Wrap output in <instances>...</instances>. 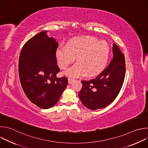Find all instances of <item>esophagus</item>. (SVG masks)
I'll return each mask as SVG.
<instances>
[{
    "label": "esophagus",
    "instance_id": "obj_1",
    "mask_svg": "<svg viewBox=\"0 0 148 148\" xmlns=\"http://www.w3.org/2000/svg\"><path fill=\"white\" fill-rule=\"evenodd\" d=\"M74 81V78H73L69 77V78H68V82H69V84H71V83H72Z\"/></svg>",
    "mask_w": 148,
    "mask_h": 148
}]
</instances>
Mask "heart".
I'll return each mask as SVG.
<instances>
[{
  "label": "heart",
  "mask_w": 148,
  "mask_h": 148,
  "mask_svg": "<svg viewBox=\"0 0 148 148\" xmlns=\"http://www.w3.org/2000/svg\"><path fill=\"white\" fill-rule=\"evenodd\" d=\"M110 54L107 42L91 36L73 38L67 46H59L56 50V57L61 69L67 68L77 57V62L63 71V74L71 77L97 75L106 66Z\"/></svg>",
  "instance_id": "obj_1"
}]
</instances>
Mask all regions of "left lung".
Masks as SVG:
<instances>
[{"label":"left lung","instance_id":"8db88e82","mask_svg":"<svg viewBox=\"0 0 148 148\" xmlns=\"http://www.w3.org/2000/svg\"><path fill=\"white\" fill-rule=\"evenodd\" d=\"M113 58L108 67L95 78L81 81L79 98L87 108L96 110L112 102L118 96L125 75V60L119 47L113 44Z\"/></svg>","mask_w":148,"mask_h":148}]
</instances>
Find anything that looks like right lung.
<instances>
[{
	"label": "right lung",
	"instance_id": "1",
	"mask_svg": "<svg viewBox=\"0 0 148 148\" xmlns=\"http://www.w3.org/2000/svg\"><path fill=\"white\" fill-rule=\"evenodd\" d=\"M43 31L29 39L20 52L18 74L21 85L29 99L42 109L57 103L68 84L67 78H57L58 42Z\"/></svg>",
	"mask_w": 148,
	"mask_h": 148
}]
</instances>
